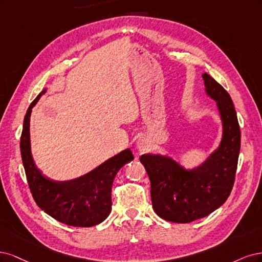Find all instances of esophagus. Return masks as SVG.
<instances>
[{
	"instance_id": "obj_1",
	"label": "esophagus",
	"mask_w": 262,
	"mask_h": 262,
	"mask_svg": "<svg viewBox=\"0 0 262 262\" xmlns=\"http://www.w3.org/2000/svg\"><path fill=\"white\" fill-rule=\"evenodd\" d=\"M149 148L148 143L145 139H139L137 141V149L140 151V152H145V151H147Z\"/></svg>"
}]
</instances>
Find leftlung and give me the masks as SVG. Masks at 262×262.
Returning a JSON list of instances; mask_svg holds the SVG:
<instances>
[{
	"label": "left lung",
	"mask_w": 262,
	"mask_h": 262,
	"mask_svg": "<svg viewBox=\"0 0 262 262\" xmlns=\"http://www.w3.org/2000/svg\"><path fill=\"white\" fill-rule=\"evenodd\" d=\"M206 94L220 113L223 134L219 146L204 163L186 170L161 155H142L151 183L155 212L163 220L189 223L221 207L232 191L241 149V129L233 101L227 91L207 73L202 74Z\"/></svg>",
	"instance_id": "1"
}]
</instances>
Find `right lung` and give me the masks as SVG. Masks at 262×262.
Returning a JSON list of instances; mask_svg holds the SVG:
<instances>
[{"mask_svg":"<svg viewBox=\"0 0 262 262\" xmlns=\"http://www.w3.org/2000/svg\"><path fill=\"white\" fill-rule=\"evenodd\" d=\"M46 91H41L29 105L20 137L21 160L32 197L47 214L58 222L78 227L97 225L111 212V190L116 173L134 160V156L126 149L77 179L62 182L48 179L33 162L29 132L32 107Z\"/></svg>","mask_w":262,"mask_h":262,"instance_id":"1","label":"right lung"}]
</instances>
